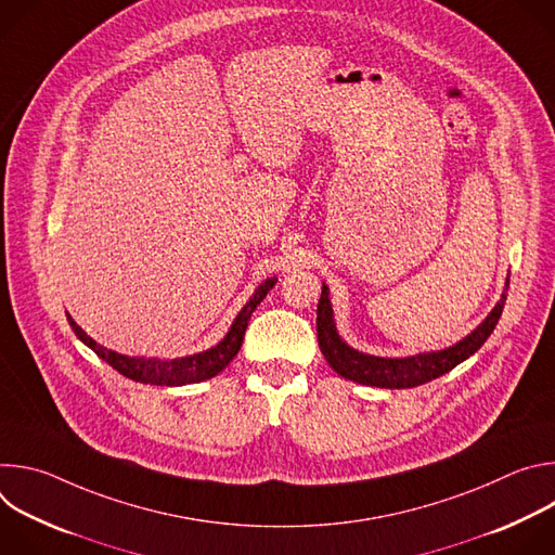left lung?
Wrapping results in <instances>:
<instances>
[{"label": "left lung", "mask_w": 555, "mask_h": 555, "mask_svg": "<svg viewBox=\"0 0 555 555\" xmlns=\"http://www.w3.org/2000/svg\"><path fill=\"white\" fill-rule=\"evenodd\" d=\"M507 287L509 276L505 281V289L501 294V300L494 305V309L486 315V321L469 332L463 340H459L452 347L439 349V351H424L417 356L406 358H379L371 353H362L353 347H349L334 323V309L330 300V287L323 283V294L319 300V311H315V332H319V345L330 362V366L343 375L345 379L364 384V386H377V388H413L420 384H426L448 371H452L456 364L467 360L469 356L477 353L490 334L494 332L505 300H507Z\"/></svg>", "instance_id": "left-lung-1"}]
</instances>
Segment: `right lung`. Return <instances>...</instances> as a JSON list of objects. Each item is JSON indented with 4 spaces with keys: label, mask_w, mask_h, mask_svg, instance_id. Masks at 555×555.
<instances>
[{
    "label": "right lung",
    "mask_w": 555,
    "mask_h": 555,
    "mask_svg": "<svg viewBox=\"0 0 555 555\" xmlns=\"http://www.w3.org/2000/svg\"><path fill=\"white\" fill-rule=\"evenodd\" d=\"M276 276L274 279H266L255 294L250 296V300L242 307V311L236 313V319L232 321L228 334L210 349L186 356V358H173V360H160V358H135V356H122L116 353L103 345H99L96 340H92L81 327H78L72 315L67 313V323L72 327V332L76 334V338L81 340L83 345H88L101 360H105L112 369H116L120 375L133 379V382H142V384H155V386H184V384H197L204 379L215 377L217 373H221L232 358L240 353L250 315L257 309V305L266 298V294L274 287Z\"/></svg>",
    "instance_id": "obj_1"
}]
</instances>
